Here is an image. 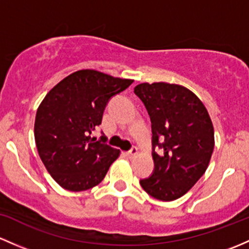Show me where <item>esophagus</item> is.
Returning a JSON list of instances; mask_svg holds the SVG:
<instances>
[{
  "mask_svg": "<svg viewBox=\"0 0 249 249\" xmlns=\"http://www.w3.org/2000/svg\"><path fill=\"white\" fill-rule=\"evenodd\" d=\"M125 155H127L128 157H129V158L134 157V156H137V155H138V148L135 147V146H133V147L130 148V150L128 151V152H125Z\"/></svg>",
  "mask_w": 249,
  "mask_h": 249,
  "instance_id": "34e87169",
  "label": "esophagus"
}]
</instances>
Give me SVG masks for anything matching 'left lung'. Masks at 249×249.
Returning <instances> with one entry per match:
<instances>
[{
  "label": "left lung",
  "instance_id": "8db88e82",
  "mask_svg": "<svg viewBox=\"0 0 249 249\" xmlns=\"http://www.w3.org/2000/svg\"><path fill=\"white\" fill-rule=\"evenodd\" d=\"M134 93L150 115L155 169L140 180L143 191L162 201L187 193L206 171L214 147V132L206 107L186 87L168 83H143ZM158 145L162 155L154 152Z\"/></svg>",
  "mask_w": 249,
  "mask_h": 249
}]
</instances>
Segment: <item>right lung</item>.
Here are the masks:
<instances>
[{"label": "right lung", "mask_w": 249, "mask_h": 249, "mask_svg": "<svg viewBox=\"0 0 249 249\" xmlns=\"http://www.w3.org/2000/svg\"><path fill=\"white\" fill-rule=\"evenodd\" d=\"M132 83L130 79L81 69L53 86L38 107L35 121L38 153L62 188L86 191L106 178L120 150L107 145L106 137L96 140L89 134L102 124L109 99Z\"/></svg>", "instance_id": "obj_1"}]
</instances>
